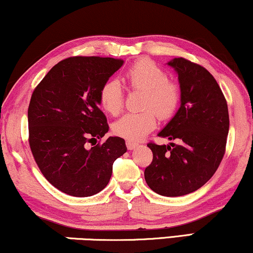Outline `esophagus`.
<instances>
[{"label":"esophagus","instance_id":"obj_1","mask_svg":"<svg viewBox=\"0 0 253 253\" xmlns=\"http://www.w3.org/2000/svg\"><path fill=\"white\" fill-rule=\"evenodd\" d=\"M138 146V144L137 143H133V141H126V147H127V150H134V148H136Z\"/></svg>","mask_w":253,"mask_h":253}]
</instances>
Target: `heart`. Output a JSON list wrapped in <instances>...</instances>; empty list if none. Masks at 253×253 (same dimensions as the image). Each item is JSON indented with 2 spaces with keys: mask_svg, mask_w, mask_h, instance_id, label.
I'll use <instances>...</instances> for the list:
<instances>
[{
  "mask_svg": "<svg viewBox=\"0 0 253 253\" xmlns=\"http://www.w3.org/2000/svg\"><path fill=\"white\" fill-rule=\"evenodd\" d=\"M126 81L131 88L144 92L141 113L126 114L113 124V132L124 139L137 141L157 126V116L168 119L177 109L181 92L177 83L167 77L164 69L148 58H141L127 69ZM102 108L110 115H119L123 108V91L120 83L112 79L99 93Z\"/></svg>",
  "mask_w": 253,
  "mask_h": 253,
  "instance_id": "1",
  "label": "heart"
}]
</instances>
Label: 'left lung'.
<instances>
[{
    "instance_id": "left-lung-1",
    "label": "left lung",
    "mask_w": 253,
    "mask_h": 253,
    "mask_svg": "<svg viewBox=\"0 0 253 253\" xmlns=\"http://www.w3.org/2000/svg\"><path fill=\"white\" fill-rule=\"evenodd\" d=\"M167 64L178 75L181 106L158 136L176 144H147L153 160L144 175L158 195L178 197L202 188L216 171L226 151L229 114L219 84L205 68L183 57Z\"/></svg>"
}]
</instances>
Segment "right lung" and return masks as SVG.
Listing matches in <instances>:
<instances>
[{"instance_id": "add662e5", "label": "right lung", "mask_w": 253, "mask_h": 253, "mask_svg": "<svg viewBox=\"0 0 253 253\" xmlns=\"http://www.w3.org/2000/svg\"><path fill=\"white\" fill-rule=\"evenodd\" d=\"M123 63L112 57L65 58L33 91L27 112L31 151L47 181L69 196L89 197L105 189L114 161L126 152L120 137L86 147L108 132L99 93Z\"/></svg>"}]
</instances>
